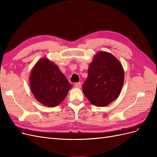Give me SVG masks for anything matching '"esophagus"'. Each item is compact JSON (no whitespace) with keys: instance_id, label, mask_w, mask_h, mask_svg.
Returning a JSON list of instances; mask_svg holds the SVG:
<instances>
[{"instance_id":"obj_1","label":"esophagus","mask_w":157,"mask_h":157,"mask_svg":"<svg viewBox=\"0 0 157 157\" xmlns=\"http://www.w3.org/2000/svg\"><path fill=\"white\" fill-rule=\"evenodd\" d=\"M75 87L77 88H80L81 87V82H77L75 84Z\"/></svg>"}]
</instances>
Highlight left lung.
Instances as JSON below:
<instances>
[{
    "mask_svg": "<svg viewBox=\"0 0 157 157\" xmlns=\"http://www.w3.org/2000/svg\"><path fill=\"white\" fill-rule=\"evenodd\" d=\"M88 74L82 90L94 105L107 106L119 96L124 84V72L119 61L111 54L98 52L89 65Z\"/></svg>",
    "mask_w": 157,
    "mask_h": 157,
    "instance_id": "8db88e82",
    "label": "left lung"
}]
</instances>
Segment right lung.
<instances>
[{"mask_svg":"<svg viewBox=\"0 0 157 157\" xmlns=\"http://www.w3.org/2000/svg\"><path fill=\"white\" fill-rule=\"evenodd\" d=\"M31 90L38 101L48 107H56L67 96L71 84L59 67L47 58H42L32 69Z\"/></svg>","mask_w":157,"mask_h":157,"instance_id":"right-lung-1","label":"right lung"}]
</instances>
